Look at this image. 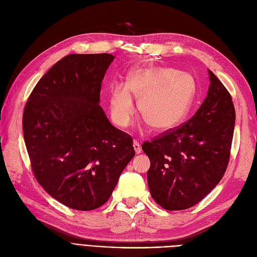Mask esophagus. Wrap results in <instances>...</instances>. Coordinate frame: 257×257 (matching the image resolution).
<instances>
[{
    "label": "esophagus",
    "mask_w": 257,
    "mask_h": 257,
    "mask_svg": "<svg viewBox=\"0 0 257 257\" xmlns=\"http://www.w3.org/2000/svg\"><path fill=\"white\" fill-rule=\"evenodd\" d=\"M133 147H134V150H135L136 154H140L141 153V147H140L138 141L135 140L134 142H133Z\"/></svg>",
    "instance_id": "34e87169"
}]
</instances>
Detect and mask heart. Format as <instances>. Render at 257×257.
I'll return each mask as SVG.
<instances>
[{
    "mask_svg": "<svg viewBox=\"0 0 257 257\" xmlns=\"http://www.w3.org/2000/svg\"><path fill=\"white\" fill-rule=\"evenodd\" d=\"M196 94V80L188 73L174 67L138 66L127 74L125 84L110 85V116L118 126H128L136 111L134 97L154 130L169 131L186 120Z\"/></svg>",
    "mask_w": 257,
    "mask_h": 257,
    "instance_id": "b5f03b06",
    "label": "heart"
}]
</instances>
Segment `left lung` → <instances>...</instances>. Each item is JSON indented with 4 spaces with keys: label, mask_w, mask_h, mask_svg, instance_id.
Returning a JSON list of instances; mask_svg holds the SVG:
<instances>
[{
    "label": "left lung",
    "mask_w": 257,
    "mask_h": 257,
    "mask_svg": "<svg viewBox=\"0 0 257 257\" xmlns=\"http://www.w3.org/2000/svg\"><path fill=\"white\" fill-rule=\"evenodd\" d=\"M208 73V95L195 115L142 145L151 161L150 193L166 210L195 206L216 187L228 167L235 109L227 88L210 69Z\"/></svg>",
    "instance_id": "8db88e82"
}]
</instances>
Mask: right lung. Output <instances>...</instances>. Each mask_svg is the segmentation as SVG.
Segmentation results:
<instances>
[{"label":"right lung","instance_id":"obj_1","mask_svg":"<svg viewBox=\"0 0 257 257\" xmlns=\"http://www.w3.org/2000/svg\"><path fill=\"white\" fill-rule=\"evenodd\" d=\"M115 57L71 54L30 94L23 134L38 182L61 203L90 211L104 204L135 156L133 139L99 105L101 83Z\"/></svg>","mask_w":257,"mask_h":257}]
</instances>
